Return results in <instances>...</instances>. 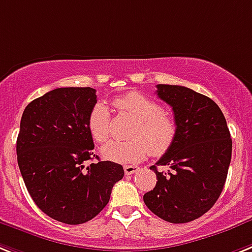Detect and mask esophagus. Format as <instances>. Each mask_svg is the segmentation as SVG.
I'll list each match as a JSON object with an SVG mask.
<instances>
[{
	"label": "esophagus",
	"mask_w": 252,
	"mask_h": 252,
	"mask_svg": "<svg viewBox=\"0 0 252 252\" xmlns=\"http://www.w3.org/2000/svg\"><path fill=\"white\" fill-rule=\"evenodd\" d=\"M138 170V166L136 165H126L124 166V173L126 175H132L133 173H136Z\"/></svg>",
	"instance_id": "1"
}]
</instances>
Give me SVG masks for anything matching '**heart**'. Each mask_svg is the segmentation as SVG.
Here are the masks:
<instances>
[{"mask_svg": "<svg viewBox=\"0 0 252 252\" xmlns=\"http://www.w3.org/2000/svg\"><path fill=\"white\" fill-rule=\"evenodd\" d=\"M114 106L137 120L129 132V141L111 139L102 146L101 154L114 162L128 164L141 161L151 152L161 156L170 150L178 136V123L174 115L150 97L129 92L116 97ZM87 128L96 142H105L110 136L111 115L103 102L94 103L87 119Z\"/></svg>", "mask_w": 252, "mask_h": 252, "instance_id": "b5f03b06", "label": "heart"}]
</instances>
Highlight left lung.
I'll return each instance as SVG.
<instances>
[{"label": "left lung", "mask_w": 252, "mask_h": 252, "mask_svg": "<svg viewBox=\"0 0 252 252\" xmlns=\"http://www.w3.org/2000/svg\"><path fill=\"white\" fill-rule=\"evenodd\" d=\"M156 94L170 105L178 123L174 145L150 166L154 189L143 194L146 206L169 223H188L210 210L223 191L232 158V139L214 101L187 87L158 84ZM156 165H168L158 172Z\"/></svg>", "instance_id": "1"}]
</instances>
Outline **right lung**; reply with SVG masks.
Here are the masks:
<instances>
[{
  "mask_svg": "<svg viewBox=\"0 0 252 252\" xmlns=\"http://www.w3.org/2000/svg\"><path fill=\"white\" fill-rule=\"evenodd\" d=\"M94 103L91 87L56 88L28 103L20 120L16 155L27 189L44 214L61 223L94 219L124 177L116 162L86 165L98 158L87 128Z\"/></svg>",
  "mask_w": 252,
  "mask_h": 252,
  "instance_id": "obj_1",
  "label": "right lung"
}]
</instances>
